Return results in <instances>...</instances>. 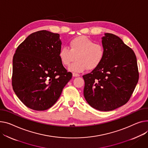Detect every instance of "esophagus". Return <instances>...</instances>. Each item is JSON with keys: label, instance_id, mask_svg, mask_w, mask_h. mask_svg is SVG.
I'll return each mask as SVG.
<instances>
[{"label": "esophagus", "instance_id": "esophagus-1", "mask_svg": "<svg viewBox=\"0 0 148 148\" xmlns=\"http://www.w3.org/2000/svg\"><path fill=\"white\" fill-rule=\"evenodd\" d=\"M80 75L79 74H77V73H73V77H79Z\"/></svg>", "mask_w": 148, "mask_h": 148}]
</instances>
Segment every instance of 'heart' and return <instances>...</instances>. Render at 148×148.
I'll return each instance as SVG.
<instances>
[{
    "label": "heart",
    "instance_id": "obj_1",
    "mask_svg": "<svg viewBox=\"0 0 148 148\" xmlns=\"http://www.w3.org/2000/svg\"><path fill=\"white\" fill-rule=\"evenodd\" d=\"M61 63L68 66L75 56L76 61L70 66L72 72L81 73L87 69L93 70L102 62L105 56L103 46L86 36H79L73 38L69 43V47L63 46L58 53Z\"/></svg>",
    "mask_w": 148,
    "mask_h": 148
}]
</instances>
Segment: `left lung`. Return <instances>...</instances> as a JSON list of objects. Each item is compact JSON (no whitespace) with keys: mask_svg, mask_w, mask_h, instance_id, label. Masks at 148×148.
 <instances>
[{"mask_svg":"<svg viewBox=\"0 0 148 148\" xmlns=\"http://www.w3.org/2000/svg\"><path fill=\"white\" fill-rule=\"evenodd\" d=\"M102 39L103 60L83 76L84 96L95 109L110 111L129 101L139 80V71L134 51L119 37L105 33Z\"/></svg>","mask_w":148,"mask_h":148,"instance_id":"8db88e82","label":"left lung"}]
</instances>
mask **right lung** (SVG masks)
Returning <instances> with one entry per match:
<instances>
[{
  "instance_id": "obj_1",
  "label": "right lung",
  "mask_w": 148,
  "mask_h": 148,
  "mask_svg": "<svg viewBox=\"0 0 148 148\" xmlns=\"http://www.w3.org/2000/svg\"><path fill=\"white\" fill-rule=\"evenodd\" d=\"M60 34L41 30L29 35L13 57L12 84L26 106L35 111L52 107L72 78L61 63Z\"/></svg>"
}]
</instances>
